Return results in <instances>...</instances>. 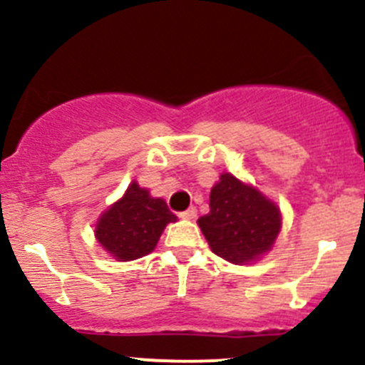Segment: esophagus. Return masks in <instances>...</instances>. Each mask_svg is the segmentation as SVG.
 Wrapping results in <instances>:
<instances>
[{"label": "esophagus", "instance_id": "esophagus-1", "mask_svg": "<svg viewBox=\"0 0 365 365\" xmlns=\"http://www.w3.org/2000/svg\"><path fill=\"white\" fill-rule=\"evenodd\" d=\"M196 215H197L196 208L189 207L185 212H182V214H180V217H182V219H196Z\"/></svg>", "mask_w": 365, "mask_h": 365}]
</instances>
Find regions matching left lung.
<instances>
[{"label":"left lung","mask_w":365,"mask_h":365,"mask_svg":"<svg viewBox=\"0 0 365 365\" xmlns=\"http://www.w3.org/2000/svg\"><path fill=\"white\" fill-rule=\"evenodd\" d=\"M197 225L217 257L247 264L271 250L282 217L277 205L226 173L212 189L210 212Z\"/></svg>","instance_id":"1"}]
</instances>
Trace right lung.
<instances>
[{
  "label": "right lung",
  "instance_id": "right-lung-1",
  "mask_svg": "<svg viewBox=\"0 0 365 365\" xmlns=\"http://www.w3.org/2000/svg\"><path fill=\"white\" fill-rule=\"evenodd\" d=\"M176 215L164 200L151 197L135 182L125 196L112 205L96 225V239L112 257L123 262L135 260L151 253L168 222Z\"/></svg>",
  "mask_w": 365,
  "mask_h": 365
}]
</instances>
